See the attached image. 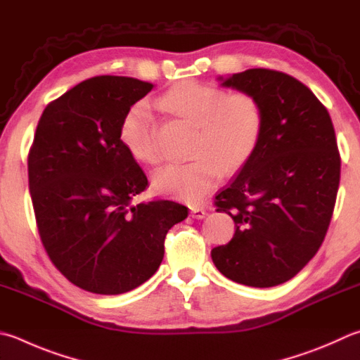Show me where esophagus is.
<instances>
[{"label": "esophagus", "instance_id": "34e87169", "mask_svg": "<svg viewBox=\"0 0 360 360\" xmlns=\"http://www.w3.org/2000/svg\"><path fill=\"white\" fill-rule=\"evenodd\" d=\"M191 215H192L193 219H205V215H206L205 207H201V206H192V207H191Z\"/></svg>", "mask_w": 360, "mask_h": 360}]
</instances>
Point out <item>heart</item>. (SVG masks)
<instances>
[{"label":"heart","mask_w":360,"mask_h":360,"mask_svg":"<svg viewBox=\"0 0 360 360\" xmlns=\"http://www.w3.org/2000/svg\"><path fill=\"white\" fill-rule=\"evenodd\" d=\"M162 108L197 126L193 160L172 163L153 176L159 195L198 201L226 172H236L257 151L264 130V107L248 91H233L193 80L181 82L158 101ZM120 136L132 158L159 163L162 151L151 108L136 102L122 117Z\"/></svg>","instance_id":"1"}]
</instances>
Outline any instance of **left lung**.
I'll list each match as a JSON object with an SVG mask.
<instances>
[{
    "label": "left lung",
    "mask_w": 360,
    "mask_h": 360,
    "mask_svg": "<svg viewBox=\"0 0 360 360\" xmlns=\"http://www.w3.org/2000/svg\"><path fill=\"white\" fill-rule=\"evenodd\" d=\"M221 84L258 97L264 130L250 160L215 195L236 231L211 257L233 282L269 288L296 276L328 233L342 163L334 124L318 97L283 72L248 69Z\"/></svg>",
    "instance_id": "1"
}]
</instances>
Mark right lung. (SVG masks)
<instances>
[{"label": "right lung", "instance_id": "1", "mask_svg": "<svg viewBox=\"0 0 360 360\" xmlns=\"http://www.w3.org/2000/svg\"><path fill=\"white\" fill-rule=\"evenodd\" d=\"M153 84L88 78L45 107L28 154V182L42 245L78 288L122 294L151 278L169 228L188 207L172 200L134 205L148 187L124 148L122 117Z\"/></svg>", "mask_w": 360, "mask_h": 360}]
</instances>
